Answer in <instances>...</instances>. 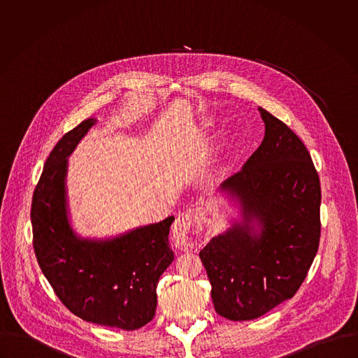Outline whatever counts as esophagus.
I'll return each instance as SVG.
<instances>
[{
    "instance_id": "esophagus-1",
    "label": "esophagus",
    "mask_w": 358,
    "mask_h": 358,
    "mask_svg": "<svg viewBox=\"0 0 358 358\" xmlns=\"http://www.w3.org/2000/svg\"><path fill=\"white\" fill-rule=\"evenodd\" d=\"M204 220L199 208H192L179 215L173 224V238L185 251L197 250L203 243Z\"/></svg>"
}]
</instances>
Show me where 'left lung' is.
<instances>
[{
  "mask_svg": "<svg viewBox=\"0 0 358 358\" xmlns=\"http://www.w3.org/2000/svg\"><path fill=\"white\" fill-rule=\"evenodd\" d=\"M264 138L220 192L240 208L224 233L200 251L217 314L254 320L291 299L306 278L320 243L321 187L306 146L259 107Z\"/></svg>",
  "mask_w": 358,
  "mask_h": 358,
  "instance_id": "8db88e82",
  "label": "left lung"
}]
</instances>
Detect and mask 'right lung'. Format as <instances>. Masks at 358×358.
<instances>
[{"label":"right lung","mask_w":358,"mask_h":358,"mask_svg":"<svg viewBox=\"0 0 358 358\" xmlns=\"http://www.w3.org/2000/svg\"><path fill=\"white\" fill-rule=\"evenodd\" d=\"M96 118L63 135L45 161L31 203L33 247L38 264L77 317L125 331L153 320L157 282L173 260L168 234L173 216L106 240L81 238L67 216V157Z\"/></svg>","instance_id":"1"}]
</instances>
